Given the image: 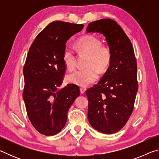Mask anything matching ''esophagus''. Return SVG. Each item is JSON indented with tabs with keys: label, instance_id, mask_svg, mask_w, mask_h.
<instances>
[{
	"label": "esophagus",
	"instance_id": "1",
	"mask_svg": "<svg viewBox=\"0 0 159 159\" xmlns=\"http://www.w3.org/2000/svg\"><path fill=\"white\" fill-rule=\"evenodd\" d=\"M80 93H81V94H83V93H84L85 92L86 88H84V87H81V88H80Z\"/></svg>",
	"mask_w": 159,
	"mask_h": 159
}]
</instances>
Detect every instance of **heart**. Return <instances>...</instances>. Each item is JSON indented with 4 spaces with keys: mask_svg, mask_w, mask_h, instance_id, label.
<instances>
[{
    "mask_svg": "<svg viewBox=\"0 0 159 159\" xmlns=\"http://www.w3.org/2000/svg\"><path fill=\"white\" fill-rule=\"evenodd\" d=\"M76 46L80 52L88 54L85 69L76 70L67 77L68 81L78 85L85 87L95 82L98 79L99 70L106 71L111 61V51L107 45H102L99 38L93 35H86L76 42ZM63 60L69 71L76 67V57L74 50L66 46L64 50Z\"/></svg>",
    "mask_w": 159,
    "mask_h": 159,
    "instance_id": "obj_1",
    "label": "heart"
}]
</instances>
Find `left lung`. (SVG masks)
Listing matches in <instances>:
<instances>
[{
  "instance_id": "left-lung-1",
  "label": "left lung",
  "mask_w": 159,
  "mask_h": 159,
  "mask_svg": "<svg viewBox=\"0 0 159 159\" xmlns=\"http://www.w3.org/2000/svg\"><path fill=\"white\" fill-rule=\"evenodd\" d=\"M86 31L103 34L111 51L105 74L98 84L85 91L88 118L95 130L113 134L123 128L133 111L138 90L133 47L122 28L111 19L90 22Z\"/></svg>"
}]
</instances>
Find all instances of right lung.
Returning a JSON list of instances; mask_svg holds the SVG:
<instances>
[{
	"mask_svg": "<svg viewBox=\"0 0 159 159\" xmlns=\"http://www.w3.org/2000/svg\"><path fill=\"white\" fill-rule=\"evenodd\" d=\"M83 26L52 21L38 34L29 48L23 69V99L31 124L44 135L60 133L69 108L80 95L77 85L59 87L66 71L63 52L66 42Z\"/></svg>",
	"mask_w": 159,
	"mask_h": 159,
	"instance_id": "obj_1",
	"label": "right lung"
}]
</instances>
